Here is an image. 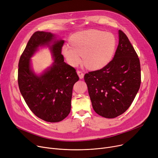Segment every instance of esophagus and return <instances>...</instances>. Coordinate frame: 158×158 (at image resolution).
Instances as JSON below:
<instances>
[{"label": "esophagus", "mask_w": 158, "mask_h": 158, "mask_svg": "<svg viewBox=\"0 0 158 158\" xmlns=\"http://www.w3.org/2000/svg\"><path fill=\"white\" fill-rule=\"evenodd\" d=\"M77 73L78 76H79V77L80 79H82V78L84 77V73H82V71H77Z\"/></svg>", "instance_id": "esophagus-1"}]
</instances>
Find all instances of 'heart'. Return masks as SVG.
<instances>
[{
	"label": "heart",
	"instance_id": "obj_1",
	"mask_svg": "<svg viewBox=\"0 0 158 158\" xmlns=\"http://www.w3.org/2000/svg\"><path fill=\"white\" fill-rule=\"evenodd\" d=\"M70 45H63L62 51L66 60L76 66L81 62V55L86 67L92 70L103 68L114 54L117 40L111 32L97 29L77 32L69 40Z\"/></svg>",
	"mask_w": 158,
	"mask_h": 158
}]
</instances>
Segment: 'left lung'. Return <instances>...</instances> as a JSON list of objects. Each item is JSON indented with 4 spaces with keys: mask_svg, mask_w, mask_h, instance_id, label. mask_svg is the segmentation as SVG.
<instances>
[{
    "mask_svg": "<svg viewBox=\"0 0 158 158\" xmlns=\"http://www.w3.org/2000/svg\"><path fill=\"white\" fill-rule=\"evenodd\" d=\"M118 34L113 59L102 69L84 76L94 111L107 118L117 117L129 108L141 84L138 54L125 33L119 30Z\"/></svg>",
    "mask_w": 158,
    "mask_h": 158,
    "instance_id": "1",
    "label": "left lung"
}]
</instances>
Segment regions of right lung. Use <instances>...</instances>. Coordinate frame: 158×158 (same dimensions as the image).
<instances>
[{"label":"right lung","instance_id":"add662e5","mask_svg":"<svg viewBox=\"0 0 158 158\" xmlns=\"http://www.w3.org/2000/svg\"><path fill=\"white\" fill-rule=\"evenodd\" d=\"M54 36L51 32H35L20 56L18 70L19 89L27 105L36 117L48 122H60L69 115L73 86L79 79L76 69L64 62V40L53 42ZM45 45L51 49L54 63L38 76L30 68V57L39 46Z\"/></svg>","mask_w":158,"mask_h":158}]
</instances>
